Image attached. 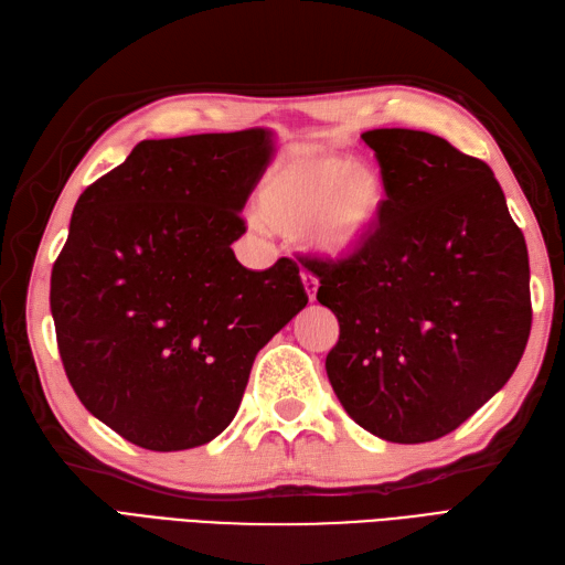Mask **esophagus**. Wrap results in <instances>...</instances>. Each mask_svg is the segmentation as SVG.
Returning <instances> with one entry per match:
<instances>
[{"mask_svg": "<svg viewBox=\"0 0 565 565\" xmlns=\"http://www.w3.org/2000/svg\"><path fill=\"white\" fill-rule=\"evenodd\" d=\"M301 282H305V290H307L309 301H313L316 299V290H319V280H316L313 275H309V273H301Z\"/></svg>", "mask_w": 565, "mask_h": 565, "instance_id": "esophagus-1", "label": "esophagus"}]
</instances>
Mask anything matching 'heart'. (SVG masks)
<instances>
[{
	"mask_svg": "<svg viewBox=\"0 0 565 565\" xmlns=\"http://www.w3.org/2000/svg\"><path fill=\"white\" fill-rule=\"evenodd\" d=\"M388 203V184L348 156L297 153L275 168L256 196L258 220L285 237H305L328 260L366 249Z\"/></svg>",
	"mask_w": 565,
	"mask_h": 565,
	"instance_id": "heart-1",
	"label": "heart"
}]
</instances>
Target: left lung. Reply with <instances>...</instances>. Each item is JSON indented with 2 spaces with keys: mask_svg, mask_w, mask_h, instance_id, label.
I'll list each match as a JSON object with an SVG mask.
<instances>
[{
  "mask_svg": "<svg viewBox=\"0 0 565 565\" xmlns=\"http://www.w3.org/2000/svg\"><path fill=\"white\" fill-rule=\"evenodd\" d=\"M388 184L366 249L319 260L338 316L326 371L348 415L383 441H436L497 395L525 352L530 258L484 160L415 129L362 134Z\"/></svg>",
  "mask_w": 565,
  "mask_h": 565,
  "instance_id": "obj_1",
  "label": "left lung"
}]
</instances>
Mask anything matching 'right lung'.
Wrapping results in <instances>:
<instances>
[{"label": "right lung", "instance_id": "1", "mask_svg": "<svg viewBox=\"0 0 565 565\" xmlns=\"http://www.w3.org/2000/svg\"><path fill=\"white\" fill-rule=\"evenodd\" d=\"M273 131L141 141L78 196L50 280L66 379L148 450L213 441L258 350L307 307L299 268L249 270L230 249L273 158Z\"/></svg>", "mask_w": 565, "mask_h": 565}]
</instances>
